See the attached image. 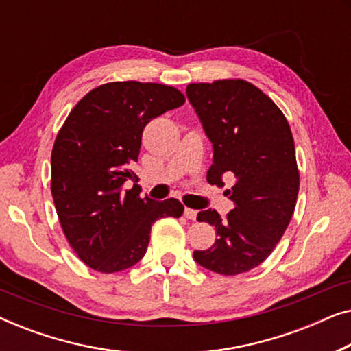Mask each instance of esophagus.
<instances>
[{
    "instance_id": "esophagus-1",
    "label": "esophagus",
    "mask_w": 351,
    "mask_h": 351,
    "mask_svg": "<svg viewBox=\"0 0 351 351\" xmlns=\"http://www.w3.org/2000/svg\"><path fill=\"white\" fill-rule=\"evenodd\" d=\"M184 215H185L186 219H190V220H196V215H198V210L190 209V208H185Z\"/></svg>"
}]
</instances>
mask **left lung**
Wrapping results in <instances>:
<instances>
[{
  "label": "left lung",
  "instance_id": "obj_1",
  "mask_svg": "<svg viewBox=\"0 0 351 351\" xmlns=\"http://www.w3.org/2000/svg\"><path fill=\"white\" fill-rule=\"evenodd\" d=\"M186 97L213 142L208 182L233 177L227 195L234 203L225 219L215 209L199 210L198 222L213 225L217 239L193 258L219 275H239L270 256L294 214L300 184L294 138L276 104L244 80L189 84Z\"/></svg>",
  "mask_w": 351,
  "mask_h": 351
}]
</instances>
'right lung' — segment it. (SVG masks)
I'll return each mask as SVG.
<instances>
[{"label":"right lung","mask_w":351,"mask_h":351,"mask_svg":"<svg viewBox=\"0 0 351 351\" xmlns=\"http://www.w3.org/2000/svg\"><path fill=\"white\" fill-rule=\"evenodd\" d=\"M179 89L158 83L114 81L75 105L57 134L51 155V193L66 241L86 265L114 273L145 256L152 225L180 217L179 199L141 198L131 171L143 128L184 105Z\"/></svg>","instance_id":"right-lung-1"}]
</instances>
